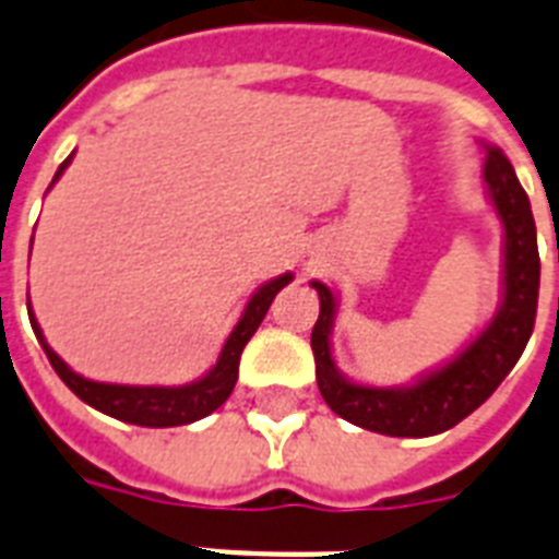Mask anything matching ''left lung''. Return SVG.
<instances>
[{
    "label": "left lung",
    "instance_id": "obj_1",
    "mask_svg": "<svg viewBox=\"0 0 559 559\" xmlns=\"http://www.w3.org/2000/svg\"><path fill=\"white\" fill-rule=\"evenodd\" d=\"M485 182L504 226L502 305L493 322L459 357L438 371L424 373L415 385L373 389L342 377L331 354L336 298L322 281H313L319 293V319L310 336L316 380L324 403L354 426L391 438H426V435L447 432L499 389V382L511 373L528 345L539 298L537 226L531 214L528 193L520 186L513 165L504 159L499 147H487Z\"/></svg>",
    "mask_w": 559,
    "mask_h": 559
}]
</instances>
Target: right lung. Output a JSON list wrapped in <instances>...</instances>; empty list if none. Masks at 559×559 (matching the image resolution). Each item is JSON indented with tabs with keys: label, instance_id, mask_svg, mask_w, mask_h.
I'll use <instances>...</instances> for the list:
<instances>
[{
	"label": "right lung",
	"instance_id": "1",
	"mask_svg": "<svg viewBox=\"0 0 559 559\" xmlns=\"http://www.w3.org/2000/svg\"><path fill=\"white\" fill-rule=\"evenodd\" d=\"M72 156L57 168L51 186L63 177V170L69 168ZM289 281H293V275L284 272L278 278L266 281V284L249 298V305H246L243 316H240V322L235 324V331L228 333L226 345L219 350L217 366L211 368L205 377H200V380L188 382V385H116V382L86 380L81 373H74L72 368L66 366L63 359L51 350V345H48L43 331H39V324L37 319H34V310H31V307L28 316L31 328L37 333L39 345L46 350L51 368H55L57 377H60L83 403H90L92 408H98V412H104V415L109 417H118V420H124V424L162 429V426L193 424V420L211 415L214 408H219L226 403L237 382V366H240V354H243L246 342L252 340L254 331H258V324L263 322V316L270 310L272 298L278 296V289L287 287Z\"/></svg>",
	"mask_w": 559,
	"mask_h": 559
}]
</instances>
